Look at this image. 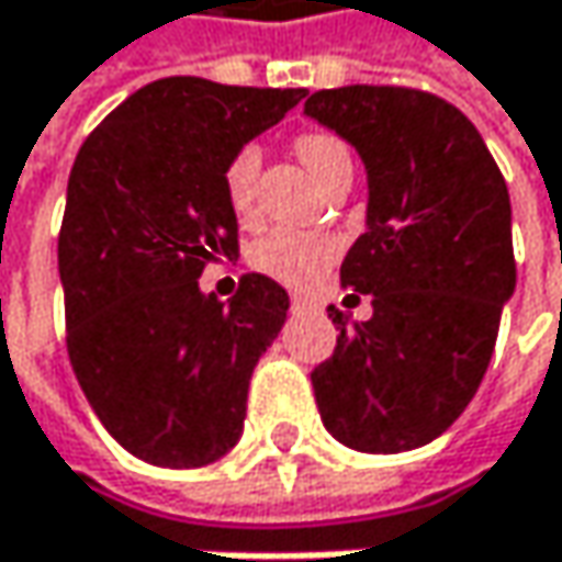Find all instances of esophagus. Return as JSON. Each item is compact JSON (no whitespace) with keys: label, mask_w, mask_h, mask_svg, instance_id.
<instances>
[{"label":"esophagus","mask_w":562,"mask_h":562,"mask_svg":"<svg viewBox=\"0 0 562 562\" xmlns=\"http://www.w3.org/2000/svg\"><path fill=\"white\" fill-rule=\"evenodd\" d=\"M289 302H292V308H295V312H302V308H312V305H315V302H312V299H305V295H292Z\"/></svg>","instance_id":"34e87169"}]
</instances>
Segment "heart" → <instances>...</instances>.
<instances>
[{"label":"heart","instance_id":"obj_1","mask_svg":"<svg viewBox=\"0 0 562 562\" xmlns=\"http://www.w3.org/2000/svg\"><path fill=\"white\" fill-rule=\"evenodd\" d=\"M295 156L302 166L312 171L315 181H322L328 171L341 162H351L348 146L331 133H302L295 136ZM260 146L247 143L231 153L221 171V188L231 214L240 224H250L257 217V178H260ZM338 240L322 231H295V227H277L263 234L250 250V267L270 280L305 289L322 280V273L335 263Z\"/></svg>","mask_w":562,"mask_h":562}]
</instances>
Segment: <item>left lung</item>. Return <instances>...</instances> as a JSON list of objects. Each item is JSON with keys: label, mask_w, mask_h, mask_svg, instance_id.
<instances>
[{"label": "left lung", "mask_w": 562, "mask_h": 562, "mask_svg": "<svg viewBox=\"0 0 562 562\" xmlns=\"http://www.w3.org/2000/svg\"><path fill=\"white\" fill-rule=\"evenodd\" d=\"M305 113L348 139L368 169V231L341 285L374 295L312 371L325 429L358 452L393 456L442 436L475 396L514 292L505 175L472 120L436 93L351 83ZM358 299V295H351Z\"/></svg>", "instance_id": "left-lung-1"}]
</instances>
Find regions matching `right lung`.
<instances>
[{
  "mask_svg": "<svg viewBox=\"0 0 562 562\" xmlns=\"http://www.w3.org/2000/svg\"><path fill=\"white\" fill-rule=\"evenodd\" d=\"M302 97L162 77L126 97L74 159L57 234L67 358L106 432L149 465H207L244 432L250 374L289 295L244 273L221 302L198 280L240 254L224 162Z\"/></svg>",
  "mask_w": 562,
  "mask_h": 562,
  "instance_id": "1",
  "label": "right lung"
}]
</instances>
